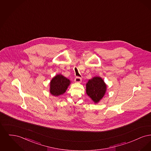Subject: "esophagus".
<instances>
[{
	"label": "esophagus",
	"mask_w": 151,
	"mask_h": 151,
	"mask_svg": "<svg viewBox=\"0 0 151 151\" xmlns=\"http://www.w3.org/2000/svg\"><path fill=\"white\" fill-rule=\"evenodd\" d=\"M81 80H82V79L80 77H76L75 79L74 80L75 82H76L77 83H80L81 82Z\"/></svg>",
	"instance_id": "1"
}]
</instances>
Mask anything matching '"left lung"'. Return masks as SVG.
<instances>
[{"mask_svg": "<svg viewBox=\"0 0 151 151\" xmlns=\"http://www.w3.org/2000/svg\"><path fill=\"white\" fill-rule=\"evenodd\" d=\"M107 85L99 76H94L86 84V93L95 104L99 103L106 93Z\"/></svg>", "mask_w": 151, "mask_h": 151, "instance_id": "obj_1", "label": "left lung"}]
</instances>
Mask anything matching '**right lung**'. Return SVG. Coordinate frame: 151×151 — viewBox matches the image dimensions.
<instances>
[{
  "label": "right lung",
  "mask_w": 151,
  "mask_h": 151,
  "mask_svg": "<svg viewBox=\"0 0 151 151\" xmlns=\"http://www.w3.org/2000/svg\"><path fill=\"white\" fill-rule=\"evenodd\" d=\"M71 81L61 74L57 75L51 80L50 93L54 96H58L65 93Z\"/></svg>",
  "instance_id": "obj_1"
}]
</instances>
